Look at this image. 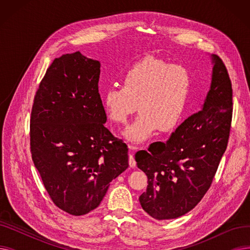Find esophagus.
<instances>
[{"mask_svg": "<svg viewBox=\"0 0 250 250\" xmlns=\"http://www.w3.org/2000/svg\"><path fill=\"white\" fill-rule=\"evenodd\" d=\"M129 149H130V151L135 150V148L132 147V146H129ZM128 164H129L130 167H133V168L136 167V165H137V162L135 160V157H134V153L133 152H130L129 155H128Z\"/></svg>", "mask_w": 250, "mask_h": 250, "instance_id": "1", "label": "esophagus"}]
</instances>
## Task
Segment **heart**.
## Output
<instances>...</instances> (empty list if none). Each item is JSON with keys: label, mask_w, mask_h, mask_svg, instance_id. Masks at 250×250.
Here are the masks:
<instances>
[{"label": "heart", "mask_w": 250, "mask_h": 250, "mask_svg": "<svg viewBox=\"0 0 250 250\" xmlns=\"http://www.w3.org/2000/svg\"><path fill=\"white\" fill-rule=\"evenodd\" d=\"M193 75L188 65L155 57L135 62L124 77V86H109L102 94L105 112L113 123L125 125L138 109L136 120L123 132L130 143L142 144L161 126L175 128L188 106Z\"/></svg>", "instance_id": "heart-1"}]
</instances>
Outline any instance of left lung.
Wrapping results in <instances>:
<instances>
[{"label": "left lung", "mask_w": 250, "mask_h": 250, "mask_svg": "<svg viewBox=\"0 0 250 250\" xmlns=\"http://www.w3.org/2000/svg\"><path fill=\"white\" fill-rule=\"evenodd\" d=\"M211 87L203 108L183 122L165 143L136 154L148 177L140 204L156 220L175 219L198 205L211 187L230 135L232 84L224 62L212 56Z\"/></svg>", "instance_id": "obj_1"}]
</instances>
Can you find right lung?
<instances>
[{
	"label": "right lung",
	"mask_w": 250,
	"mask_h": 250,
	"mask_svg": "<svg viewBox=\"0 0 250 250\" xmlns=\"http://www.w3.org/2000/svg\"><path fill=\"white\" fill-rule=\"evenodd\" d=\"M100 62L80 51L55 59L34 96L30 150L50 199L82 216L96 208L128 167L127 146L104 126Z\"/></svg>",
	"instance_id": "obj_1"
}]
</instances>
